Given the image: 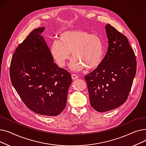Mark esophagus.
Here are the masks:
<instances>
[{"instance_id": "obj_1", "label": "esophagus", "mask_w": 146, "mask_h": 146, "mask_svg": "<svg viewBox=\"0 0 146 146\" xmlns=\"http://www.w3.org/2000/svg\"><path fill=\"white\" fill-rule=\"evenodd\" d=\"M79 78V76L76 74H72V78L73 80H74V79H77L78 78Z\"/></svg>"}]
</instances>
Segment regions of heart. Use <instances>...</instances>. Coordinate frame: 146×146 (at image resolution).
Listing matches in <instances>:
<instances>
[{
	"instance_id": "obj_1",
	"label": "heart",
	"mask_w": 146,
	"mask_h": 146,
	"mask_svg": "<svg viewBox=\"0 0 146 146\" xmlns=\"http://www.w3.org/2000/svg\"><path fill=\"white\" fill-rule=\"evenodd\" d=\"M50 52L56 63L61 67L65 66L72 52L74 58L70 68L78 72L85 67L92 70L100 65L104 58V47L98 35L78 29L61 34L59 41L52 42Z\"/></svg>"
}]
</instances>
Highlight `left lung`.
<instances>
[{"mask_svg":"<svg viewBox=\"0 0 146 146\" xmlns=\"http://www.w3.org/2000/svg\"><path fill=\"white\" fill-rule=\"evenodd\" d=\"M105 29L108 51L100 65L85 76L90 105L99 112L115 109L127 101L137 70L127 36L109 24Z\"/></svg>","mask_w":146,"mask_h":146,"instance_id":"8db88e82","label":"left lung"}]
</instances>
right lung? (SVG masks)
Instances as JSON below:
<instances>
[{
    "label": "right lung",
    "mask_w": 146,
    "mask_h": 146,
    "mask_svg": "<svg viewBox=\"0 0 146 146\" xmlns=\"http://www.w3.org/2000/svg\"><path fill=\"white\" fill-rule=\"evenodd\" d=\"M34 29L13 53L10 66L12 84L30 110L42 115L57 116L66 106L71 74L54 62L41 33Z\"/></svg>",
    "instance_id": "obj_1"
}]
</instances>
